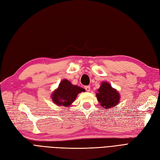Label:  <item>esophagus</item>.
Returning <instances> with one entry per match:
<instances>
[{"mask_svg":"<svg viewBox=\"0 0 160 160\" xmlns=\"http://www.w3.org/2000/svg\"><path fill=\"white\" fill-rule=\"evenodd\" d=\"M85 89L86 91H87V92H90L91 88H90V86L88 85V86H85Z\"/></svg>","mask_w":160,"mask_h":160,"instance_id":"esophagus-1","label":"esophagus"}]
</instances>
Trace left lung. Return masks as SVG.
Returning <instances> with one entry per match:
<instances>
[{
  "mask_svg": "<svg viewBox=\"0 0 160 160\" xmlns=\"http://www.w3.org/2000/svg\"><path fill=\"white\" fill-rule=\"evenodd\" d=\"M96 96L101 106L104 109H109L118 104L120 100V94L115 89L106 82H103L100 88L98 89Z\"/></svg>",
  "mask_w": 160,
  "mask_h": 160,
  "instance_id": "left-lung-1",
  "label": "left lung"
}]
</instances>
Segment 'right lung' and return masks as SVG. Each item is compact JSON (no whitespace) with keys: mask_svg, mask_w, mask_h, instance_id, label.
Returning a JSON list of instances; mask_svg holds the SVG:
<instances>
[{"mask_svg":"<svg viewBox=\"0 0 160 160\" xmlns=\"http://www.w3.org/2000/svg\"><path fill=\"white\" fill-rule=\"evenodd\" d=\"M81 92H85V89L73 85L70 81L64 79L61 81L58 89L52 95V99L56 104L67 107L75 101L77 95Z\"/></svg>","mask_w":160,"mask_h":160,"instance_id":"1","label":"right lung"}]
</instances>
